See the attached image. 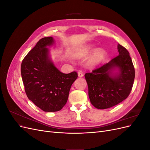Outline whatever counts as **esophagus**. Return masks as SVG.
Listing matches in <instances>:
<instances>
[{"label":"esophagus","instance_id":"obj_1","mask_svg":"<svg viewBox=\"0 0 150 150\" xmlns=\"http://www.w3.org/2000/svg\"><path fill=\"white\" fill-rule=\"evenodd\" d=\"M78 77L79 78H82V77H83V72L81 71H78Z\"/></svg>","mask_w":150,"mask_h":150}]
</instances>
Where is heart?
I'll return each mask as SVG.
<instances>
[{"label": "heart", "mask_w": 150, "mask_h": 150, "mask_svg": "<svg viewBox=\"0 0 150 150\" xmlns=\"http://www.w3.org/2000/svg\"><path fill=\"white\" fill-rule=\"evenodd\" d=\"M95 49V45L94 44H88L86 46L80 48L78 51H76L74 54V56L76 58H83L88 56L89 54L93 51ZM107 56V52L106 50L102 48L96 49L93 52L91 56L89 58L88 61L86 63V65L89 67H93L96 66L104 60Z\"/></svg>", "instance_id": "b5f03b06"}]
</instances>
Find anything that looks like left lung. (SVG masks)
Instances as JSON below:
<instances>
[{
    "label": "left lung",
    "instance_id": "left-lung-1",
    "mask_svg": "<svg viewBox=\"0 0 150 150\" xmlns=\"http://www.w3.org/2000/svg\"><path fill=\"white\" fill-rule=\"evenodd\" d=\"M117 51L118 56L84 75L91 103L99 110L124 101L132 89L135 71L129 53L119 44Z\"/></svg>",
    "mask_w": 150,
    "mask_h": 150
}]
</instances>
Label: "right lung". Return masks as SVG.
Here are the masks:
<instances>
[{
  "label": "right lung",
  "instance_id": "1",
  "mask_svg": "<svg viewBox=\"0 0 150 150\" xmlns=\"http://www.w3.org/2000/svg\"><path fill=\"white\" fill-rule=\"evenodd\" d=\"M54 42L52 37L40 39L21 64V76L27 96L46 112L58 111L64 107L71 86L78 78L76 72L62 73L54 65L47 48Z\"/></svg>",
  "mask_w": 150,
  "mask_h": 150
}]
</instances>
